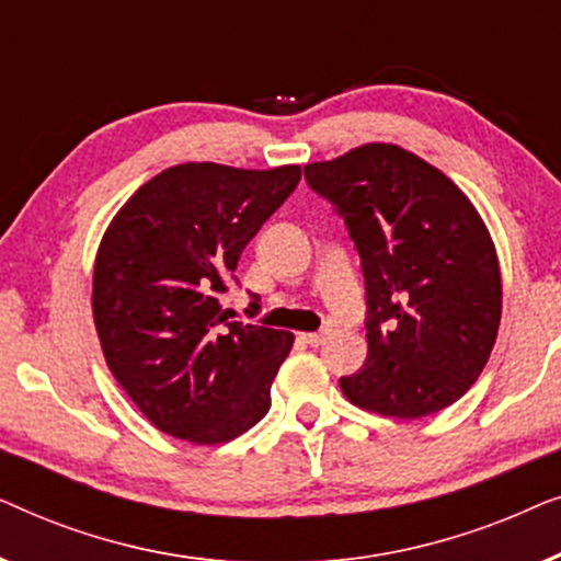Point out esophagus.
<instances>
[{"label":"esophagus","mask_w":561,"mask_h":561,"mask_svg":"<svg viewBox=\"0 0 561 561\" xmlns=\"http://www.w3.org/2000/svg\"><path fill=\"white\" fill-rule=\"evenodd\" d=\"M298 340H301L304 344H309V347H319V344H324V340H327V334H324V332H313V334H301V336H298Z\"/></svg>","instance_id":"obj_1"}]
</instances>
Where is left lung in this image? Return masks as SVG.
Returning <instances> with one entry per match:
<instances>
[{"label": "left lung", "mask_w": 561, "mask_h": 561, "mask_svg": "<svg viewBox=\"0 0 561 561\" xmlns=\"http://www.w3.org/2000/svg\"><path fill=\"white\" fill-rule=\"evenodd\" d=\"M359 252L367 359L340 378L359 409L421 419L459 401L493 352L503 311L495 244L470 198L413 152L370 142L304 168Z\"/></svg>", "instance_id": "8db88e82"}]
</instances>
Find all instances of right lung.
<instances>
[{"label": "right lung", "instance_id": "obj_1", "mask_svg": "<svg viewBox=\"0 0 561 561\" xmlns=\"http://www.w3.org/2000/svg\"><path fill=\"white\" fill-rule=\"evenodd\" d=\"M298 181V165H173L106 227L91 294L96 334L112 375L160 432L225 444L271 409L294 334L229 321L221 294Z\"/></svg>", "mask_w": 561, "mask_h": 561}]
</instances>
